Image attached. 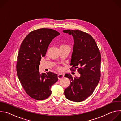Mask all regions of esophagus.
<instances>
[{"label":"esophagus","instance_id":"34e87169","mask_svg":"<svg viewBox=\"0 0 121 121\" xmlns=\"http://www.w3.org/2000/svg\"><path fill=\"white\" fill-rule=\"evenodd\" d=\"M64 77V75L62 74H58V78L59 79H60L63 78Z\"/></svg>","mask_w":121,"mask_h":121}]
</instances>
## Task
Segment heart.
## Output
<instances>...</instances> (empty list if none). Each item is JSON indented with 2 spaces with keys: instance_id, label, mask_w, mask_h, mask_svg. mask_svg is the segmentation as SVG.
<instances>
[{
  "instance_id": "obj_1",
  "label": "heart",
  "mask_w": 121,
  "mask_h": 121,
  "mask_svg": "<svg viewBox=\"0 0 121 121\" xmlns=\"http://www.w3.org/2000/svg\"><path fill=\"white\" fill-rule=\"evenodd\" d=\"M68 47V46L65 44H60V46H59V48H64V47ZM56 69L59 70V71H60L62 70V67L61 66H57L56 67Z\"/></svg>"
}]
</instances>
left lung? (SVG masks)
Wrapping results in <instances>:
<instances>
[{
  "instance_id": "8db88e82",
  "label": "left lung",
  "mask_w": 121,
  "mask_h": 121,
  "mask_svg": "<svg viewBox=\"0 0 121 121\" xmlns=\"http://www.w3.org/2000/svg\"><path fill=\"white\" fill-rule=\"evenodd\" d=\"M65 33L72 35L74 45L70 68L77 71L80 77L73 78L69 74L65 77L70 79V84L65 90L68 99L75 102L84 100L90 96L97 86L100 78L101 56L99 48L93 37L81 30H67Z\"/></svg>"
}]
</instances>
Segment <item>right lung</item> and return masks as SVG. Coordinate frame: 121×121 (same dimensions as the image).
<instances>
[{
    "label": "right lung",
    "mask_w": 121,
    "mask_h": 121,
    "mask_svg": "<svg viewBox=\"0 0 121 121\" xmlns=\"http://www.w3.org/2000/svg\"><path fill=\"white\" fill-rule=\"evenodd\" d=\"M60 33L52 29L42 28L30 32L22 41L19 51L16 69L26 93L36 100L48 98L51 86L58 80L53 72L40 73L39 66L49 44Z\"/></svg>",
    "instance_id": "add662e5"
}]
</instances>
